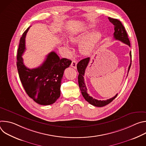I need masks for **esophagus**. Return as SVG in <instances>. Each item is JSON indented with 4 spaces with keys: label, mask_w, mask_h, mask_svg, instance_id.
Returning a JSON list of instances; mask_svg holds the SVG:
<instances>
[{
    "label": "esophagus",
    "mask_w": 146,
    "mask_h": 146,
    "mask_svg": "<svg viewBox=\"0 0 146 146\" xmlns=\"http://www.w3.org/2000/svg\"><path fill=\"white\" fill-rule=\"evenodd\" d=\"M77 62L76 60H73L72 62V64H71V66L73 67L74 69H76L77 68Z\"/></svg>",
    "instance_id": "34e87169"
}]
</instances>
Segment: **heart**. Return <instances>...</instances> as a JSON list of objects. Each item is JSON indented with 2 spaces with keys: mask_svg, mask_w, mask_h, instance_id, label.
Returning a JSON list of instances; mask_svg holds the SVG:
<instances>
[{
  "mask_svg": "<svg viewBox=\"0 0 146 146\" xmlns=\"http://www.w3.org/2000/svg\"><path fill=\"white\" fill-rule=\"evenodd\" d=\"M92 27V25L90 26L91 28ZM88 33V32H82L70 37V40L74 43H78L83 40L80 44V50L84 54H89L92 51L101 37V32L99 30H96L87 36ZM65 44L69 47L68 42H65Z\"/></svg>",
  "mask_w": 146,
  "mask_h": 146,
  "instance_id": "heart-1",
  "label": "heart"
}]
</instances>
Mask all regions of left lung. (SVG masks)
<instances>
[{
	"mask_svg": "<svg viewBox=\"0 0 146 146\" xmlns=\"http://www.w3.org/2000/svg\"><path fill=\"white\" fill-rule=\"evenodd\" d=\"M109 19L110 22L111 23L114 25V38L115 40H119L122 41V43L128 45L129 47H131L130 41L129 40V38L128 37L127 33L124 27L121 23L120 21L118 20L117 19L112 18L110 17H109ZM130 57H131V64L128 68V74L129 71L131 66V62H132V55H131V51L129 52ZM90 60V58H87L85 59H83L81 60L77 65V69L78 72V82L80 89L81 91V94L84 98V99L90 103L91 105L96 106V107H103L105 106L108 104H109L110 102H111L117 96L118 94H116L114 97L112 98H110L109 99H108L106 100H98L97 99H95L93 98L92 97L90 96L88 93H87V89L86 86V84L84 82V76L85 73V70L89 64V62ZM128 76V75H127Z\"/></svg>",
	"mask_w": 146,
	"mask_h": 146,
	"instance_id": "1",
	"label": "left lung"
}]
</instances>
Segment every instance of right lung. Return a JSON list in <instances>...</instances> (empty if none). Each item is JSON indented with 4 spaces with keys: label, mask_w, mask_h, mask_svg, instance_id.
Wrapping results in <instances>:
<instances>
[{
    "label": "right lung",
    "mask_w": 146,
    "mask_h": 146,
    "mask_svg": "<svg viewBox=\"0 0 146 146\" xmlns=\"http://www.w3.org/2000/svg\"><path fill=\"white\" fill-rule=\"evenodd\" d=\"M30 27L23 34L17 51V66L19 77L28 95L41 105H50L55 102L60 95L61 80L65 69L72 61L60 59L52 51L40 66L29 69L24 64L22 55L25 51V37Z\"/></svg>",
    "instance_id": "right-lung-1"
}]
</instances>
